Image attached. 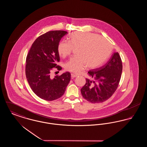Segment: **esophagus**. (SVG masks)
I'll use <instances>...</instances> for the list:
<instances>
[{
  "label": "esophagus",
  "instance_id": "1",
  "mask_svg": "<svg viewBox=\"0 0 147 147\" xmlns=\"http://www.w3.org/2000/svg\"><path fill=\"white\" fill-rule=\"evenodd\" d=\"M77 77V75H76V74H73V73L71 74V78H76V77Z\"/></svg>",
  "mask_w": 147,
  "mask_h": 147
}]
</instances>
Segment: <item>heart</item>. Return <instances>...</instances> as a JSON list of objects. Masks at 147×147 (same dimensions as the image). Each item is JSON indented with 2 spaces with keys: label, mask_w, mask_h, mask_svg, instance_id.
Segmentation results:
<instances>
[{
  "label": "heart",
  "mask_w": 147,
  "mask_h": 147,
  "mask_svg": "<svg viewBox=\"0 0 147 147\" xmlns=\"http://www.w3.org/2000/svg\"><path fill=\"white\" fill-rule=\"evenodd\" d=\"M68 42H59L57 51L62 58L69 56L76 49V57L64 64L67 71L79 74L87 67L96 68L105 62L112 52L110 42L103 37L91 32H75L67 38Z\"/></svg>",
  "instance_id": "obj_1"
}]
</instances>
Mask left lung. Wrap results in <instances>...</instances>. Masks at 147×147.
<instances>
[{
    "instance_id": "obj_1",
    "label": "left lung",
    "mask_w": 147,
    "mask_h": 147,
    "mask_svg": "<svg viewBox=\"0 0 147 147\" xmlns=\"http://www.w3.org/2000/svg\"><path fill=\"white\" fill-rule=\"evenodd\" d=\"M122 63L118 52H115L102 67L88 71L92 80L86 79L81 89L83 97L91 103L103 102L111 98L118 88Z\"/></svg>"
}]
</instances>
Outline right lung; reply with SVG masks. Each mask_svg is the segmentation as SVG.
<instances>
[{"instance_id": "obj_1", "label": "right lung", "mask_w": 147, "mask_h": 147, "mask_svg": "<svg viewBox=\"0 0 147 147\" xmlns=\"http://www.w3.org/2000/svg\"><path fill=\"white\" fill-rule=\"evenodd\" d=\"M67 34L65 31L55 30L40 36L32 43L26 57V79L32 90L43 100L53 101L61 98L70 82L69 72L54 78L51 74L54 69H62L57 64L60 61L57 47Z\"/></svg>"}]
</instances>
